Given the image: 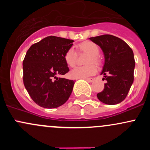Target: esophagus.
I'll return each instance as SVG.
<instances>
[{
	"instance_id": "obj_1",
	"label": "esophagus",
	"mask_w": 150,
	"mask_h": 150,
	"mask_svg": "<svg viewBox=\"0 0 150 150\" xmlns=\"http://www.w3.org/2000/svg\"><path fill=\"white\" fill-rule=\"evenodd\" d=\"M84 80H86V81H88V82H93V78H84Z\"/></svg>"
}]
</instances>
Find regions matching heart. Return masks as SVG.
<instances>
[{
  "instance_id": "obj_1",
  "label": "heart",
  "mask_w": 150,
  "mask_h": 150,
  "mask_svg": "<svg viewBox=\"0 0 150 150\" xmlns=\"http://www.w3.org/2000/svg\"><path fill=\"white\" fill-rule=\"evenodd\" d=\"M77 49L79 53H86L88 54L86 58V65L77 67L75 69L71 71V75L75 78H86L89 76L93 75L96 73V69L95 66L91 63H93L96 65L100 64V59L99 54V48L96 43L91 41H86L81 43L77 46ZM64 61L68 66L73 67L77 63L78 55L75 50L72 48H69L66 51L64 56Z\"/></svg>"
}]
</instances>
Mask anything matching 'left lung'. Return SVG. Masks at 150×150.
Listing matches in <instances>:
<instances>
[{
	"mask_svg": "<svg viewBox=\"0 0 150 150\" xmlns=\"http://www.w3.org/2000/svg\"><path fill=\"white\" fill-rule=\"evenodd\" d=\"M89 39L101 47L105 58L102 75H104L107 83L104 90L97 93L98 99L110 105L120 103L127 96L134 82V52L124 40L112 35Z\"/></svg>",
	"mask_w": 150,
	"mask_h": 150,
	"instance_id": "1",
	"label": "left lung"
}]
</instances>
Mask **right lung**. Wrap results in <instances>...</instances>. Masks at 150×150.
I'll return each mask as SVG.
<instances>
[{"instance_id":"obj_1","label":"right lung","mask_w":150,"mask_h":150,"mask_svg":"<svg viewBox=\"0 0 150 150\" xmlns=\"http://www.w3.org/2000/svg\"><path fill=\"white\" fill-rule=\"evenodd\" d=\"M73 40L48 36L32 45L23 60V83L31 99L40 107L52 109L69 99L75 81L57 75L69 71L64 54Z\"/></svg>"}]
</instances>
